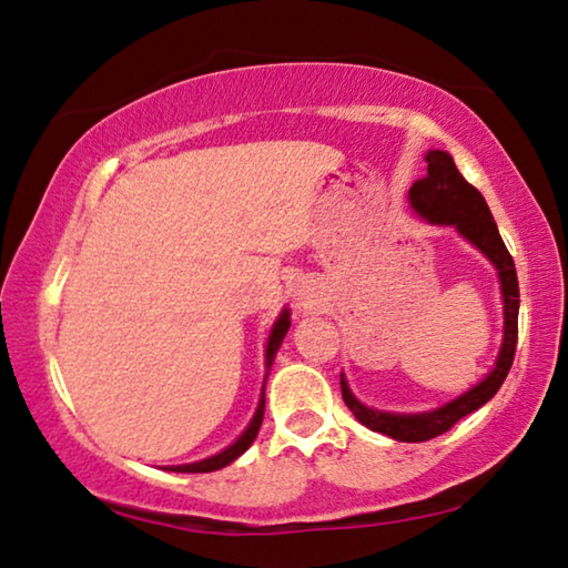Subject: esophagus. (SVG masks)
I'll list each match as a JSON object with an SVG mask.
<instances>
[{
  "instance_id": "1",
  "label": "esophagus",
  "mask_w": 568,
  "mask_h": 568,
  "mask_svg": "<svg viewBox=\"0 0 568 568\" xmlns=\"http://www.w3.org/2000/svg\"><path fill=\"white\" fill-rule=\"evenodd\" d=\"M291 297H293L297 311H307V307H313L317 303V291L313 287V283L307 281V277L297 275L291 283Z\"/></svg>"
}]
</instances>
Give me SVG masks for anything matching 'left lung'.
<instances>
[{
  "label": "left lung",
  "mask_w": 568,
  "mask_h": 568,
  "mask_svg": "<svg viewBox=\"0 0 568 568\" xmlns=\"http://www.w3.org/2000/svg\"><path fill=\"white\" fill-rule=\"evenodd\" d=\"M425 161L427 176L412 183L407 193L412 211L432 225H452L464 241L471 243L494 265L499 277L504 305V337L497 363H494L489 375L481 383L462 392L459 397L445 402V405L427 412H383L367 407L353 395L345 375H339L343 399L349 412L357 417V422H363L367 429L379 432V435H387L397 442H427L432 437L445 435L462 417H467L481 405H487L509 375L514 353H517L519 333L517 267H514L507 245L501 241L487 201H484V195L471 183L464 181L455 166V159L447 151H427Z\"/></svg>",
  "instance_id": "left-lung-1"
}]
</instances>
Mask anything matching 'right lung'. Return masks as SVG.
Returning <instances> with one entry per match:
<instances>
[{
  "instance_id": "add662e5",
  "label": "right lung",
  "mask_w": 568,
  "mask_h": 568,
  "mask_svg": "<svg viewBox=\"0 0 568 568\" xmlns=\"http://www.w3.org/2000/svg\"><path fill=\"white\" fill-rule=\"evenodd\" d=\"M287 329H291V311H287V307H283V313L277 315V320H275L273 327H271V335H267V343H265V379H267V373H271V365L275 363V355H277V349H281V345H283V337L287 335ZM265 379H263V389H261V399H257L255 415L248 422V427L241 432V437L233 442V445L221 449L219 455H213V457H205V459L191 462V464H176V467H163V469H169V471H193V474L195 471H215V469L229 467L233 459H239L243 452L253 445V439L257 437V429H261V425H263Z\"/></svg>"
}]
</instances>
